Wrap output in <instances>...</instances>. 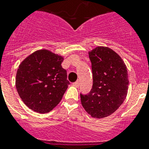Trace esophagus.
I'll return each mask as SVG.
<instances>
[{
    "mask_svg": "<svg viewBox=\"0 0 149 149\" xmlns=\"http://www.w3.org/2000/svg\"><path fill=\"white\" fill-rule=\"evenodd\" d=\"M72 85L75 86V87H77V88H78L79 86V81H77V82H75L72 83Z\"/></svg>",
    "mask_w": 149,
    "mask_h": 149,
    "instance_id": "1",
    "label": "esophagus"
}]
</instances>
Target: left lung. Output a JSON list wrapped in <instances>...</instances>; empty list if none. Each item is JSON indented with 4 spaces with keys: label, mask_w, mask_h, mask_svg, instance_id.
I'll use <instances>...</instances> for the list:
<instances>
[{
    "label": "left lung",
    "mask_w": 149,
    "mask_h": 149,
    "mask_svg": "<svg viewBox=\"0 0 149 149\" xmlns=\"http://www.w3.org/2000/svg\"><path fill=\"white\" fill-rule=\"evenodd\" d=\"M93 84L88 95L80 94L81 103L94 118H104L115 112L126 99L129 79L127 66L114 51L98 46L88 52Z\"/></svg>",
    "instance_id": "8db88e82"
}]
</instances>
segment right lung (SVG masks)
<instances>
[{"label": "right lung", "mask_w": 149, "mask_h": 149, "mask_svg": "<svg viewBox=\"0 0 149 149\" xmlns=\"http://www.w3.org/2000/svg\"><path fill=\"white\" fill-rule=\"evenodd\" d=\"M63 57L47 49L35 51L19 66L16 88L29 108L48 113L60 103L70 84L61 63Z\"/></svg>", "instance_id": "1"}]
</instances>
